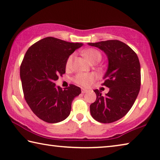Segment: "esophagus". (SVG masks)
I'll return each mask as SVG.
<instances>
[{
  "label": "esophagus",
  "instance_id": "obj_1",
  "mask_svg": "<svg viewBox=\"0 0 160 160\" xmlns=\"http://www.w3.org/2000/svg\"><path fill=\"white\" fill-rule=\"evenodd\" d=\"M88 92V90L85 88H82V93H86Z\"/></svg>",
  "mask_w": 160,
  "mask_h": 160
}]
</instances>
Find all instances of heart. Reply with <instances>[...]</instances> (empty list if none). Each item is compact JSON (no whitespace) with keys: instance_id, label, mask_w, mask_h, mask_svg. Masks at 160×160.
Instances as JSON below:
<instances>
[{"instance_id":"obj_1","label":"heart","mask_w":160,"mask_h":160,"mask_svg":"<svg viewBox=\"0 0 160 160\" xmlns=\"http://www.w3.org/2000/svg\"><path fill=\"white\" fill-rule=\"evenodd\" d=\"M82 54L92 63H96L102 58V55L99 51L94 48H88V49L83 51ZM73 56V54H71L67 58L66 62V67L67 68H69L72 66ZM94 80H95V75L93 73H78L73 78L75 82L82 86L90 85Z\"/></svg>"}]
</instances>
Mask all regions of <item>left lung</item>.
Here are the masks:
<instances>
[{
  "label": "left lung",
  "instance_id": "obj_1",
  "mask_svg": "<svg viewBox=\"0 0 160 160\" xmlns=\"http://www.w3.org/2000/svg\"><path fill=\"white\" fill-rule=\"evenodd\" d=\"M88 44L102 50L109 60L102 85L109 91L103 96L99 90H94L97 99L90 105V113L100 123L114 122L129 112L138 95L141 84L138 57L131 47L118 40Z\"/></svg>",
  "mask_w": 160,
  "mask_h": 160
}]
</instances>
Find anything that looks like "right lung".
<instances>
[{"mask_svg": "<svg viewBox=\"0 0 160 160\" xmlns=\"http://www.w3.org/2000/svg\"><path fill=\"white\" fill-rule=\"evenodd\" d=\"M81 43H71L51 37L32 45L20 66V78L25 101L38 118L49 123L69 116L71 104L81 93L79 87L70 85L63 90L54 83L66 73V62Z\"/></svg>", "mask_w": 160, "mask_h": 160, "instance_id": "add662e5", "label": "right lung"}]
</instances>
